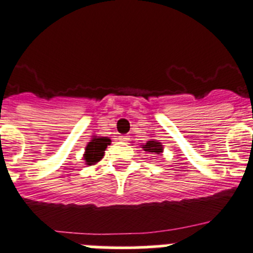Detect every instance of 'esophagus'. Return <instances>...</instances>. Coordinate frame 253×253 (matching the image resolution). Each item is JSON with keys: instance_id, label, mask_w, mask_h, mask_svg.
I'll return each instance as SVG.
<instances>
[{"instance_id": "obj_1", "label": "esophagus", "mask_w": 253, "mask_h": 253, "mask_svg": "<svg viewBox=\"0 0 253 253\" xmlns=\"http://www.w3.org/2000/svg\"><path fill=\"white\" fill-rule=\"evenodd\" d=\"M120 140L121 141H123V143H127V141L130 140V136H125V135H123V136L120 137Z\"/></svg>"}]
</instances>
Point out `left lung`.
<instances>
[{
	"label": "left lung",
	"instance_id": "1",
	"mask_svg": "<svg viewBox=\"0 0 253 253\" xmlns=\"http://www.w3.org/2000/svg\"><path fill=\"white\" fill-rule=\"evenodd\" d=\"M144 150L153 156H158L161 154L163 150V146L161 145V143H158L157 140H152V141H146L145 145H143Z\"/></svg>",
	"mask_w": 253,
	"mask_h": 253
}]
</instances>
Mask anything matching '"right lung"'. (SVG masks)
<instances>
[{
	"mask_svg": "<svg viewBox=\"0 0 253 253\" xmlns=\"http://www.w3.org/2000/svg\"><path fill=\"white\" fill-rule=\"evenodd\" d=\"M110 144V139L108 137H94L90 143L87 144L84 152V161L87 165H95L104 157V150Z\"/></svg>",
	"mask_w": 253,
	"mask_h": 253,
	"instance_id": "obj_1",
	"label": "right lung"
}]
</instances>
